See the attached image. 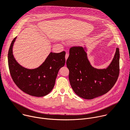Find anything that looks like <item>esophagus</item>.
Wrapping results in <instances>:
<instances>
[{"instance_id": "1", "label": "esophagus", "mask_w": 130, "mask_h": 130, "mask_svg": "<svg viewBox=\"0 0 130 130\" xmlns=\"http://www.w3.org/2000/svg\"><path fill=\"white\" fill-rule=\"evenodd\" d=\"M68 56H69L68 53H66V55H65V60H66V61L67 60V59L68 58Z\"/></svg>"}]
</instances>
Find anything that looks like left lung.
Wrapping results in <instances>:
<instances>
[{
  "instance_id": "obj_1",
  "label": "left lung",
  "mask_w": 130,
  "mask_h": 130,
  "mask_svg": "<svg viewBox=\"0 0 130 130\" xmlns=\"http://www.w3.org/2000/svg\"><path fill=\"white\" fill-rule=\"evenodd\" d=\"M87 51L86 47L70 48L66 65L73 91L81 98L91 100L107 93L116 84L119 75L120 53L117 48L109 65L97 69L91 65Z\"/></svg>"
}]
</instances>
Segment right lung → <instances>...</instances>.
Here are the masks:
<instances>
[{
  "label": "right lung",
  "mask_w": 130,
  "mask_h": 130,
  "mask_svg": "<svg viewBox=\"0 0 130 130\" xmlns=\"http://www.w3.org/2000/svg\"><path fill=\"white\" fill-rule=\"evenodd\" d=\"M17 37L12 41L8 52L10 73L15 85L30 95L42 97L53 89L58 72L65 63V52H51L38 67L28 69L20 65L13 54V46Z\"/></svg>",
  "instance_id": "obj_1"
}]
</instances>
